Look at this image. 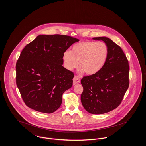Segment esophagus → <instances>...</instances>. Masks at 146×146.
<instances>
[{
	"mask_svg": "<svg viewBox=\"0 0 146 146\" xmlns=\"http://www.w3.org/2000/svg\"><path fill=\"white\" fill-rule=\"evenodd\" d=\"M80 82V79L78 76H74V79H73V84L74 85H76L78 84H79Z\"/></svg>",
	"mask_w": 146,
	"mask_h": 146,
	"instance_id": "obj_1",
	"label": "esophagus"
}]
</instances>
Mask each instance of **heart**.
<instances>
[{"instance_id": "1", "label": "heart", "mask_w": 146, "mask_h": 146, "mask_svg": "<svg viewBox=\"0 0 146 146\" xmlns=\"http://www.w3.org/2000/svg\"><path fill=\"white\" fill-rule=\"evenodd\" d=\"M109 55L108 46L103 42L84 41L73 46L72 50L63 54L64 66L72 71L79 64L80 73L92 75L99 72L106 64Z\"/></svg>"}]
</instances>
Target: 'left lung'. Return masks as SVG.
Instances as JSON below:
<instances>
[{"mask_svg":"<svg viewBox=\"0 0 146 146\" xmlns=\"http://www.w3.org/2000/svg\"><path fill=\"white\" fill-rule=\"evenodd\" d=\"M108 46L109 55L104 67L97 74L83 77L81 101L93 114L109 112L119 106L129 87V65L121 47L109 38L95 37Z\"/></svg>","mask_w":146,"mask_h":146,"instance_id":"obj_1","label":"left lung"}]
</instances>
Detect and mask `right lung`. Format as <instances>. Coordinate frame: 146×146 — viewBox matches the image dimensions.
I'll use <instances>...</instances> for the list:
<instances>
[{
    "label": "right lung",
    "instance_id": "obj_1",
    "mask_svg": "<svg viewBox=\"0 0 146 146\" xmlns=\"http://www.w3.org/2000/svg\"><path fill=\"white\" fill-rule=\"evenodd\" d=\"M78 41L66 35H41L23 48L16 63V84L27 106L48 114L61 106L74 76L62 66L63 54Z\"/></svg>",
    "mask_w": 146,
    "mask_h": 146
}]
</instances>
